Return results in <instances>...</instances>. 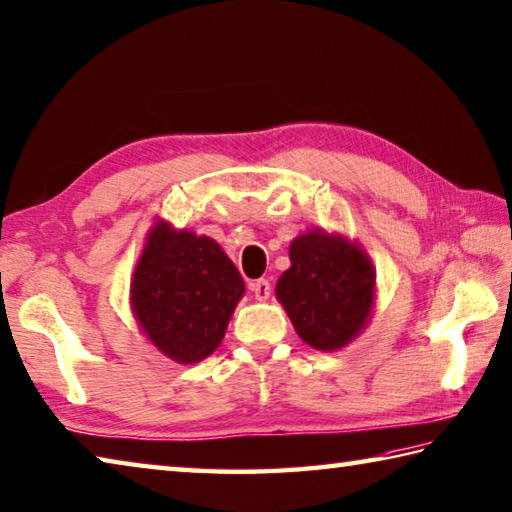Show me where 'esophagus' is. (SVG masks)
<instances>
[{
  "mask_svg": "<svg viewBox=\"0 0 512 512\" xmlns=\"http://www.w3.org/2000/svg\"><path fill=\"white\" fill-rule=\"evenodd\" d=\"M248 288L255 293L257 300H266V297L271 295V282L264 280V277H262V280H253V282H250Z\"/></svg>",
  "mask_w": 512,
  "mask_h": 512,
  "instance_id": "esophagus-1",
  "label": "esophagus"
}]
</instances>
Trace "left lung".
Wrapping results in <instances>:
<instances>
[{
  "mask_svg": "<svg viewBox=\"0 0 512 512\" xmlns=\"http://www.w3.org/2000/svg\"><path fill=\"white\" fill-rule=\"evenodd\" d=\"M291 268L277 282V300L306 345L345 347L358 336L374 304V268L358 246L327 232H306L291 250Z\"/></svg>",
  "mask_w": 512,
  "mask_h": 512,
  "instance_id": "left-lung-1",
  "label": "left lung"
}]
</instances>
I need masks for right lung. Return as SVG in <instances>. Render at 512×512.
I'll list each match as a JSON object with an SVG mask.
<instances>
[{
	"label": "right lung",
	"instance_id": "obj_1",
	"mask_svg": "<svg viewBox=\"0 0 512 512\" xmlns=\"http://www.w3.org/2000/svg\"><path fill=\"white\" fill-rule=\"evenodd\" d=\"M244 295L235 264L217 241L154 226L138 259L132 306L152 345L176 362H199L224 340Z\"/></svg>",
	"mask_w": 512,
	"mask_h": 512
}]
</instances>
